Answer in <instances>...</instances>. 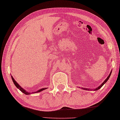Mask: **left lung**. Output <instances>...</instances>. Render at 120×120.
Here are the masks:
<instances>
[{
  "instance_id": "obj_1",
  "label": "left lung",
  "mask_w": 120,
  "mask_h": 120,
  "mask_svg": "<svg viewBox=\"0 0 120 120\" xmlns=\"http://www.w3.org/2000/svg\"><path fill=\"white\" fill-rule=\"evenodd\" d=\"M111 73H112V71H110V74H109V75H108V77H107V78L105 80V81H104V82H103L102 83V84H101V85H100L99 87H98V88H96V89H94V90H98V89H99L100 88H101V87H102V86H103V85H104V84H105V83H106V82H107V81H108V80L109 79V77H110V75H111ZM84 89H85V88H84ZM85 89H86V90H87V89H86V88H85Z\"/></svg>"
}]
</instances>
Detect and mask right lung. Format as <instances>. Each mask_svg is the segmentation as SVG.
I'll list each match as a JSON object with an SVG mask.
<instances>
[{"instance_id": "add662e5", "label": "right lung", "mask_w": 120, "mask_h": 120, "mask_svg": "<svg viewBox=\"0 0 120 120\" xmlns=\"http://www.w3.org/2000/svg\"><path fill=\"white\" fill-rule=\"evenodd\" d=\"M12 77V80H13V83H14V85H15V86L16 87H17L18 88L19 90H20L21 92H22L23 93H24V94H26V95H28V94H30L31 93H28L27 92H26V91H25V89H23L22 88H21V87H20V85H18V83L17 82H16V81H15V80L14 79V78L12 77V76H11ZM47 89V88H42V89H40V90H38L37 92H36L35 93H38V92H40L41 91H42V90H45V89ZM33 93H35L34 92H33Z\"/></svg>"}]
</instances>
